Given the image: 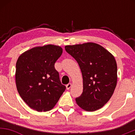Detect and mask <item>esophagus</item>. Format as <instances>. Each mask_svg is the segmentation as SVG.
I'll return each mask as SVG.
<instances>
[{
    "label": "esophagus",
    "mask_w": 135,
    "mask_h": 135,
    "mask_svg": "<svg viewBox=\"0 0 135 135\" xmlns=\"http://www.w3.org/2000/svg\"><path fill=\"white\" fill-rule=\"evenodd\" d=\"M71 86H72V84H71V83L68 84L66 85V89H69L70 88H71Z\"/></svg>",
    "instance_id": "obj_1"
}]
</instances>
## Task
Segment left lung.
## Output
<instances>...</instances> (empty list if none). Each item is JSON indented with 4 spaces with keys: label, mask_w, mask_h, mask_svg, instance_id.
Instances as JSON below:
<instances>
[{
    "label": "left lung",
    "mask_w": 135,
    "mask_h": 135,
    "mask_svg": "<svg viewBox=\"0 0 135 135\" xmlns=\"http://www.w3.org/2000/svg\"><path fill=\"white\" fill-rule=\"evenodd\" d=\"M65 50L80 66L83 91L75 98L78 106L93 112L104 106L112 97L117 81V66L112 54L94 42L65 46Z\"/></svg>",
    "instance_id": "obj_1"
}]
</instances>
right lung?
<instances>
[{"mask_svg":"<svg viewBox=\"0 0 135 135\" xmlns=\"http://www.w3.org/2000/svg\"><path fill=\"white\" fill-rule=\"evenodd\" d=\"M63 49L52 44L37 46L18 57L15 79L17 90L23 101L37 112L54 108L65 90L55 63Z\"/></svg>","mask_w":135,"mask_h":135,"instance_id":"obj_1","label":"right lung"}]
</instances>
